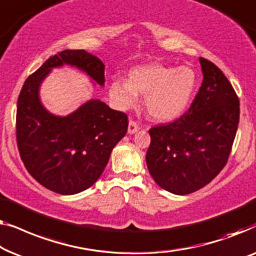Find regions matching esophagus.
Segmentation results:
<instances>
[{
    "instance_id": "obj_1",
    "label": "esophagus",
    "mask_w": 256,
    "mask_h": 256,
    "mask_svg": "<svg viewBox=\"0 0 256 256\" xmlns=\"http://www.w3.org/2000/svg\"><path fill=\"white\" fill-rule=\"evenodd\" d=\"M139 128H139V125H138V123H136V122H134V120H130L128 122V134H133V133H136Z\"/></svg>"
}]
</instances>
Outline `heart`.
<instances>
[{
  "instance_id": "obj_1",
  "label": "heart",
  "mask_w": 256,
  "mask_h": 256,
  "mask_svg": "<svg viewBox=\"0 0 256 256\" xmlns=\"http://www.w3.org/2000/svg\"><path fill=\"white\" fill-rule=\"evenodd\" d=\"M192 68L150 64L130 70L128 81L116 78L109 95L118 109L126 110L138 102V94L145 96V109L158 122H172L186 112L196 89Z\"/></svg>"
}]
</instances>
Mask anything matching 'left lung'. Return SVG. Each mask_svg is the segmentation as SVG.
Instances as JSON below:
<instances>
[{"instance_id":"left-lung-1","label":"left lung","mask_w":256,"mask_h":256,"mask_svg":"<svg viewBox=\"0 0 256 256\" xmlns=\"http://www.w3.org/2000/svg\"><path fill=\"white\" fill-rule=\"evenodd\" d=\"M203 82L189 110L150 130V174L161 188L188 195L217 176L231 153L239 124V98L222 72L200 58Z\"/></svg>"}]
</instances>
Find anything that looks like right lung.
<instances>
[{"label": "right lung", "mask_w": 256, "mask_h": 256, "mask_svg": "<svg viewBox=\"0 0 256 256\" xmlns=\"http://www.w3.org/2000/svg\"><path fill=\"white\" fill-rule=\"evenodd\" d=\"M64 64L104 86V64L84 50H64L51 56L24 82L16 136L20 159L36 181L60 195H75L100 178L128 123L126 114L100 100H89L67 116L50 112L40 100V86L53 68Z\"/></svg>", "instance_id": "right-lung-1"}]
</instances>
